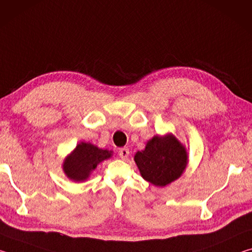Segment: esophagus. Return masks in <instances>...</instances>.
Listing matches in <instances>:
<instances>
[{
  "instance_id": "34e87169",
  "label": "esophagus",
  "mask_w": 252,
  "mask_h": 252,
  "mask_svg": "<svg viewBox=\"0 0 252 252\" xmlns=\"http://www.w3.org/2000/svg\"><path fill=\"white\" fill-rule=\"evenodd\" d=\"M130 155V151L127 148H121L119 150V156H120L121 159H127V157Z\"/></svg>"
}]
</instances>
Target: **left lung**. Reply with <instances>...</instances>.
Segmentation results:
<instances>
[{"label":"left lung","instance_id":"left-lung-1","mask_svg":"<svg viewBox=\"0 0 252 252\" xmlns=\"http://www.w3.org/2000/svg\"><path fill=\"white\" fill-rule=\"evenodd\" d=\"M134 161L144 180L165 187L181 177L188 163V153L173 134L155 135L144 150L135 153Z\"/></svg>","mask_w":252,"mask_h":252}]
</instances>
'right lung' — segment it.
I'll use <instances>...</instances> for the list:
<instances>
[{
    "instance_id": "right-lung-1",
    "label": "right lung",
    "mask_w": 252,
    "mask_h": 252,
    "mask_svg": "<svg viewBox=\"0 0 252 252\" xmlns=\"http://www.w3.org/2000/svg\"><path fill=\"white\" fill-rule=\"evenodd\" d=\"M112 157V151L103 150L89 142H80L63 162L65 176L74 182L84 181L100 162Z\"/></svg>"
}]
</instances>
